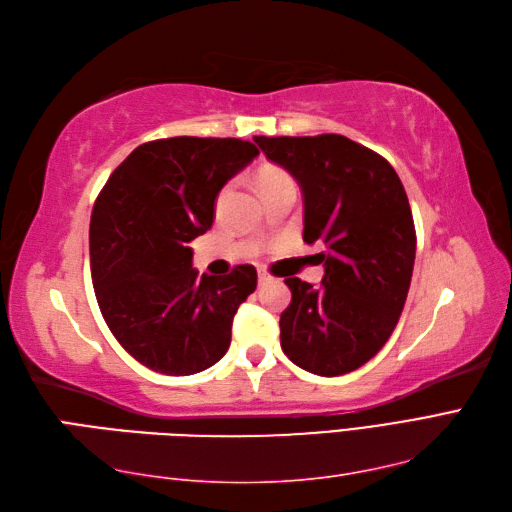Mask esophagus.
I'll return each mask as SVG.
<instances>
[{
	"instance_id": "esophagus-1",
	"label": "esophagus",
	"mask_w": 512,
	"mask_h": 512,
	"mask_svg": "<svg viewBox=\"0 0 512 512\" xmlns=\"http://www.w3.org/2000/svg\"><path fill=\"white\" fill-rule=\"evenodd\" d=\"M267 282H271V276L267 271H258V284H267Z\"/></svg>"
}]
</instances>
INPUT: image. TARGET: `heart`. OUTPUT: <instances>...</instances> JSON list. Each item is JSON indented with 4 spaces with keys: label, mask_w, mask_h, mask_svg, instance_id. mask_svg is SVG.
<instances>
[{
    "label": "heart",
    "mask_w": 512,
    "mask_h": 512,
    "mask_svg": "<svg viewBox=\"0 0 512 512\" xmlns=\"http://www.w3.org/2000/svg\"><path fill=\"white\" fill-rule=\"evenodd\" d=\"M284 184H293V178L280 167L267 165L263 169H258V173H256V186H258L260 195L271 191V189H278V186H284Z\"/></svg>",
    "instance_id": "obj_1"
}]
</instances>
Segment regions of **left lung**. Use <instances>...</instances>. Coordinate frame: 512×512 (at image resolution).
Wrapping results in <instances>:
<instances>
[{
  "instance_id": "8db88e82",
  "label": "left lung",
  "mask_w": 512,
  "mask_h": 512,
  "mask_svg": "<svg viewBox=\"0 0 512 512\" xmlns=\"http://www.w3.org/2000/svg\"><path fill=\"white\" fill-rule=\"evenodd\" d=\"M254 141L299 182L304 241L326 245L319 286L284 280L282 352L317 376H343L382 350L404 310L417 236L402 180L389 160L341 134Z\"/></svg>"
}]
</instances>
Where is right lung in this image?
Masks as SVG:
<instances>
[{
  "label": "right lung",
  "instance_id": "right-lung-1",
  "mask_svg": "<svg viewBox=\"0 0 512 512\" xmlns=\"http://www.w3.org/2000/svg\"><path fill=\"white\" fill-rule=\"evenodd\" d=\"M258 154L241 139L149 141L97 195L89 230L97 304L123 350L147 369L191 376L228 352L256 269L197 276L191 241L213 226L223 184Z\"/></svg>",
  "mask_w": 512,
  "mask_h": 512
}]
</instances>
